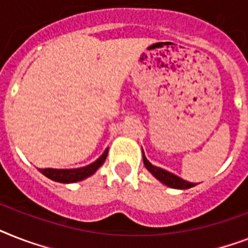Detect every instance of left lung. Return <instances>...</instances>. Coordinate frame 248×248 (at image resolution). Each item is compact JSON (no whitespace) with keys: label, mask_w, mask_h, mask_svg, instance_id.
<instances>
[{"label":"left lung","mask_w":248,"mask_h":248,"mask_svg":"<svg viewBox=\"0 0 248 248\" xmlns=\"http://www.w3.org/2000/svg\"><path fill=\"white\" fill-rule=\"evenodd\" d=\"M142 160H144V166L146 167V170L152 173L156 180H159L162 183H164L166 186L172 187V188H180V190H186V188H191V187L196 186L195 183L187 182V181L182 180V178H180V177L176 176V174H173V173L167 172L166 170H162V168H159V167L153 166L152 163L146 159L144 152H142Z\"/></svg>","instance_id":"left-lung-1"}]
</instances>
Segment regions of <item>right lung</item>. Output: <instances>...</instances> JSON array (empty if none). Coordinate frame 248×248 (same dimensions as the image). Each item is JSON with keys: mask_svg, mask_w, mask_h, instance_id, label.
I'll list each match as a JSON object with an SVG mask.
<instances>
[{"mask_svg": "<svg viewBox=\"0 0 248 248\" xmlns=\"http://www.w3.org/2000/svg\"><path fill=\"white\" fill-rule=\"evenodd\" d=\"M108 155V148L104 150V153L99 158L96 159L95 162L89 164V166L82 167V168H75V170H53V168H46V170H39L40 173H43L44 176L48 177L49 180L56 181V182L61 183H74L82 181L90 177L92 174L96 172Z\"/></svg>", "mask_w": 248, "mask_h": 248, "instance_id": "obj_1", "label": "right lung"}]
</instances>
